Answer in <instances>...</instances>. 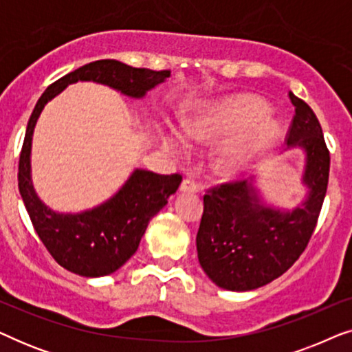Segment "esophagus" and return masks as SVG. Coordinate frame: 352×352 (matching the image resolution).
<instances>
[{"instance_id":"34e87169","label":"esophagus","mask_w":352,"mask_h":352,"mask_svg":"<svg viewBox=\"0 0 352 352\" xmlns=\"http://www.w3.org/2000/svg\"><path fill=\"white\" fill-rule=\"evenodd\" d=\"M181 192H197L199 190V184L192 179H184L181 182Z\"/></svg>"}]
</instances>
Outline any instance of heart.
Returning a JSON list of instances; mask_svg holds the SVG:
<instances>
[{
	"instance_id": "1",
	"label": "heart",
	"mask_w": 352,
	"mask_h": 352,
	"mask_svg": "<svg viewBox=\"0 0 352 352\" xmlns=\"http://www.w3.org/2000/svg\"><path fill=\"white\" fill-rule=\"evenodd\" d=\"M269 105L253 96H235L213 105L186 126L195 141H216L232 136L250 126L252 128L224 142L214 153V168L224 175H240L256 160L259 153L271 146L280 133L277 120L267 117ZM165 146L175 153L184 152L181 138L170 134Z\"/></svg>"
}]
</instances>
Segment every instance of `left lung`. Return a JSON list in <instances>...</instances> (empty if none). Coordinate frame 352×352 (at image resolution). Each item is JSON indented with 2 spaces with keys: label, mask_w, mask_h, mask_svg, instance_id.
<instances>
[{
  "label": "left lung",
  "mask_w": 352,
  "mask_h": 352,
  "mask_svg": "<svg viewBox=\"0 0 352 352\" xmlns=\"http://www.w3.org/2000/svg\"><path fill=\"white\" fill-rule=\"evenodd\" d=\"M290 100L295 117L287 147L305 152V200L292 210L267 204L254 186L256 177L214 187L204 197L197 253L206 276L224 290H254L280 277L305 252L316 229L330 153L312 109L293 93Z\"/></svg>",
  "instance_id": "left-lung-1"
}]
</instances>
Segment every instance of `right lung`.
<instances>
[{"instance_id": "1", "label": "right lung", "mask_w": 352, "mask_h": 352, "mask_svg": "<svg viewBox=\"0 0 352 352\" xmlns=\"http://www.w3.org/2000/svg\"><path fill=\"white\" fill-rule=\"evenodd\" d=\"M170 72L136 69L123 62H89L52 83L33 109L19 160V192L38 237L51 256L67 271L83 277L109 276L136 253L153 216L179 187L181 175H157L136 168L124 184L102 204L80 213H59L43 204L32 181V139L45 105L69 85L94 81L123 96L142 99L165 83Z\"/></svg>"}]
</instances>
